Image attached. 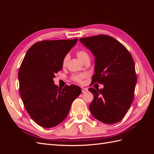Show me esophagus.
Listing matches in <instances>:
<instances>
[{
    "label": "esophagus",
    "mask_w": 154,
    "mask_h": 154,
    "mask_svg": "<svg viewBox=\"0 0 154 154\" xmlns=\"http://www.w3.org/2000/svg\"><path fill=\"white\" fill-rule=\"evenodd\" d=\"M82 92H83V93H84V92H85L88 91V89H87V88H86L82 87Z\"/></svg>",
    "instance_id": "obj_1"
}]
</instances>
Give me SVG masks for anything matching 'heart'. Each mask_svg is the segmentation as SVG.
<instances>
[{
    "instance_id": "heart-1",
    "label": "heart",
    "mask_w": 154,
    "mask_h": 154,
    "mask_svg": "<svg viewBox=\"0 0 154 154\" xmlns=\"http://www.w3.org/2000/svg\"><path fill=\"white\" fill-rule=\"evenodd\" d=\"M76 55L78 57V58L80 59L83 62H84L86 60L89 59V55H88V53L86 51L83 50V49L78 50L76 52ZM68 60H69V55H66L62 60V66L63 67H66L67 62H68ZM87 76V74L86 73H82V74L74 75L72 78L74 81H75L78 83H82L83 79L86 78Z\"/></svg>"
}]
</instances>
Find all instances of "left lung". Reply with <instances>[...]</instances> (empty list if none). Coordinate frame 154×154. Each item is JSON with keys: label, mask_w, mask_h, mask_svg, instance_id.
Returning <instances> with one entry per match:
<instances>
[{"label": "left lung", "mask_w": 154, "mask_h": 154, "mask_svg": "<svg viewBox=\"0 0 154 154\" xmlns=\"http://www.w3.org/2000/svg\"><path fill=\"white\" fill-rule=\"evenodd\" d=\"M80 41L95 57L92 83L104 85L100 90L88 88L94 96L91 112L101 122L118 123L134 100L137 76L132 56L123 44L108 35L85 37Z\"/></svg>", "instance_id": "left-lung-1"}]
</instances>
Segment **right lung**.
I'll use <instances>...</instances> for the list:
<instances>
[{
    "label": "right lung",
    "instance_id": "1",
    "mask_svg": "<svg viewBox=\"0 0 154 154\" xmlns=\"http://www.w3.org/2000/svg\"><path fill=\"white\" fill-rule=\"evenodd\" d=\"M78 41H40L27 51L18 71L19 90L26 110L44 128L59 125L67 117L72 101L81 94L75 85L58 88L54 74L62 69V60Z\"/></svg>",
    "mask_w": 154,
    "mask_h": 154
}]
</instances>
